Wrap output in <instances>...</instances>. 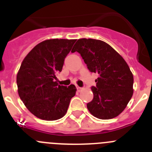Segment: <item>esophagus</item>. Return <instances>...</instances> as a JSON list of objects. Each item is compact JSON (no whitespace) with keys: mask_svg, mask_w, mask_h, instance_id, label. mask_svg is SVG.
Here are the masks:
<instances>
[{"mask_svg":"<svg viewBox=\"0 0 152 152\" xmlns=\"http://www.w3.org/2000/svg\"><path fill=\"white\" fill-rule=\"evenodd\" d=\"M76 88H77V91H81V89H82V88H80V87H78V86H76Z\"/></svg>","mask_w":152,"mask_h":152,"instance_id":"1","label":"esophagus"}]
</instances>
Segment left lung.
Listing matches in <instances>:
<instances>
[{
    "label": "left lung",
    "instance_id": "left-lung-1",
    "mask_svg": "<svg viewBox=\"0 0 152 152\" xmlns=\"http://www.w3.org/2000/svg\"><path fill=\"white\" fill-rule=\"evenodd\" d=\"M72 52H78L91 72L98 74L94 98L87 104L98 119L116 117L126 108L133 94V75L123 58L105 42L80 39Z\"/></svg>",
    "mask_w": 152,
    "mask_h": 152
}]
</instances>
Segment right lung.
I'll return each instance as SVG.
<instances>
[{"mask_svg":"<svg viewBox=\"0 0 152 152\" xmlns=\"http://www.w3.org/2000/svg\"><path fill=\"white\" fill-rule=\"evenodd\" d=\"M76 39H48L28 53L17 75L18 94L29 112L44 120L61 119L75 95L74 84L58 85L55 80L61 72Z\"/></svg>","mask_w":152,"mask_h":152,"instance_id":"add662e5","label":"right lung"}]
</instances>
